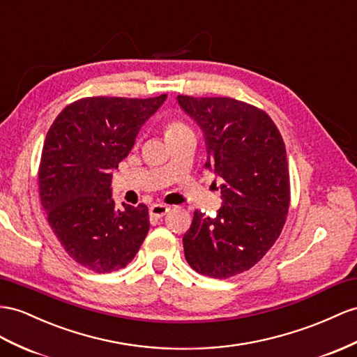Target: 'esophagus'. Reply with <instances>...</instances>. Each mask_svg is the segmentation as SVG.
<instances>
[{"label":"esophagus","mask_w":357,"mask_h":357,"mask_svg":"<svg viewBox=\"0 0 357 357\" xmlns=\"http://www.w3.org/2000/svg\"><path fill=\"white\" fill-rule=\"evenodd\" d=\"M169 206L167 205H162V204H153L151 208H149V214L151 217L153 218H161L166 215L169 213Z\"/></svg>","instance_id":"esophagus-1"}]
</instances>
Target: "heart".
<instances>
[{"mask_svg":"<svg viewBox=\"0 0 357 357\" xmlns=\"http://www.w3.org/2000/svg\"><path fill=\"white\" fill-rule=\"evenodd\" d=\"M182 131H188V128L182 123V122H170L167 126V131L166 134H176V132H182Z\"/></svg>","mask_w":357,"mask_h":357,"instance_id":"1","label":"heart"}]
</instances>
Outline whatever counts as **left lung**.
Masks as SVG:
<instances>
[{
	"mask_svg": "<svg viewBox=\"0 0 357 357\" xmlns=\"http://www.w3.org/2000/svg\"><path fill=\"white\" fill-rule=\"evenodd\" d=\"M176 100L202 130L205 167L222 181L215 217L196 211L182 236L185 259L204 276L231 278L261 261L285 225V143L267 113L241 100L182 95Z\"/></svg>",
	"mask_w": 357,
	"mask_h": 357,
	"instance_id": "1",
	"label": "left lung"
}]
</instances>
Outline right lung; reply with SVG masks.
Wrapping results in <instances>:
<instances>
[{
	"label": "right lung",
	"mask_w": 357,
	"mask_h": 357,
	"mask_svg": "<svg viewBox=\"0 0 357 357\" xmlns=\"http://www.w3.org/2000/svg\"><path fill=\"white\" fill-rule=\"evenodd\" d=\"M166 98H84L50 128L39 166L42 206L63 249L83 267L121 270L148 235V206L116 208L112 178Z\"/></svg>",
	"instance_id": "1"
}]
</instances>
